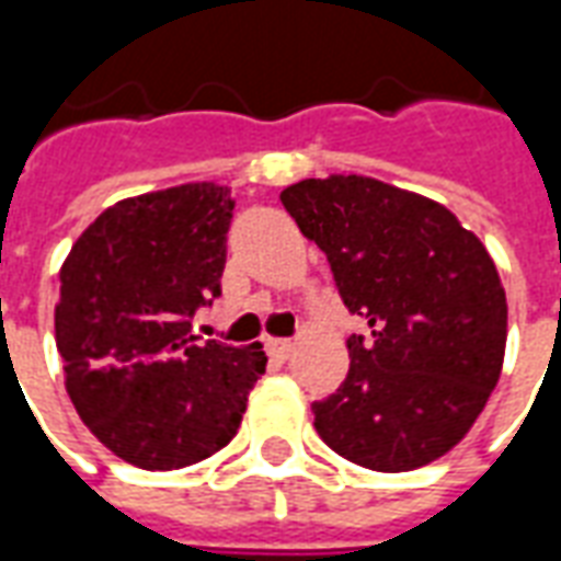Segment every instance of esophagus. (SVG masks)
<instances>
[{"label": "esophagus", "instance_id": "1", "mask_svg": "<svg viewBox=\"0 0 561 561\" xmlns=\"http://www.w3.org/2000/svg\"><path fill=\"white\" fill-rule=\"evenodd\" d=\"M294 348H297V345H294L291 340H270L267 342L270 357H276V360H288V357L294 354Z\"/></svg>", "mask_w": 561, "mask_h": 561}]
</instances>
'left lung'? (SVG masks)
<instances>
[{
    "label": "left lung",
    "mask_w": 561,
    "mask_h": 561,
    "mask_svg": "<svg viewBox=\"0 0 561 561\" xmlns=\"http://www.w3.org/2000/svg\"><path fill=\"white\" fill-rule=\"evenodd\" d=\"M306 240L328 255L348 312V378L312 402L316 430L373 471H412L469 433L502 376L507 300L483 243L433 197L360 173L282 192Z\"/></svg>",
    "instance_id": "8db88e82"
}]
</instances>
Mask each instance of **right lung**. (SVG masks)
I'll list each match as a JSON object with an SVG mask.
<instances>
[{"label": "right lung", "mask_w": 561, "mask_h": 561, "mask_svg": "<svg viewBox=\"0 0 561 561\" xmlns=\"http://www.w3.org/2000/svg\"><path fill=\"white\" fill-rule=\"evenodd\" d=\"M228 185L123 197L80 233L59 270L56 352L80 421L147 471L185 469L231 442L267 357L197 345L192 316L221 294Z\"/></svg>", "instance_id": "1"}]
</instances>
